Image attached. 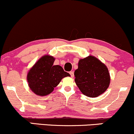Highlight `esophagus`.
<instances>
[{
	"instance_id": "esophagus-1",
	"label": "esophagus",
	"mask_w": 134,
	"mask_h": 134,
	"mask_svg": "<svg viewBox=\"0 0 134 134\" xmlns=\"http://www.w3.org/2000/svg\"><path fill=\"white\" fill-rule=\"evenodd\" d=\"M70 75H71V76L72 78L73 77V76H74V73H73V71H70Z\"/></svg>"
}]
</instances>
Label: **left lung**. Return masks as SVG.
I'll return each mask as SVG.
<instances>
[{
	"mask_svg": "<svg viewBox=\"0 0 134 134\" xmlns=\"http://www.w3.org/2000/svg\"><path fill=\"white\" fill-rule=\"evenodd\" d=\"M75 83L84 95L96 97L107 90L110 83L108 68L100 60L89 55L79 61L75 71Z\"/></svg>",
	"mask_w": 134,
	"mask_h": 134,
	"instance_id": "left-lung-1",
	"label": "left lung"
}]
</instances>
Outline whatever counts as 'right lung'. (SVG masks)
I'll return each mask as SVG.
<instances>
[{
	"label": "right lung",
	"mask_w": 134,
	"mask_h": 134,
	"mask_svg": "<svg viewBox=\"0 0 134 134\" xmlns=\"http://www.w3.org/2000/svg\"><path fill=\"white\" fill-rule=\"evenodd\" d=\"M54 57L43 55L28 71V86L37 95L44 96L51 94L62 79L70 76L61 66L54 65Z\"/></svg>",
	"instance_id": "obj_1"
}]
</instances>
